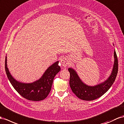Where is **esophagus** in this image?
<instances>
[{"label": "esophagus", "mask_w": 124, "mask_h": 124, "mask_svg": "<svg viewBox=\"0 0 124 124\" xmlns=\"http://www.w3.org/2000/svg\"><path fill=\"white\" fill-rule=\"evenodd\" d=\"M60 62L61 63L62 65L63 66H64V67H65V66H68V65L69 63V60L68 58H66V57H62V58L61 59V60H60Z\"/></svg>", "instance_id": "esophagus-1"}]
</instances>
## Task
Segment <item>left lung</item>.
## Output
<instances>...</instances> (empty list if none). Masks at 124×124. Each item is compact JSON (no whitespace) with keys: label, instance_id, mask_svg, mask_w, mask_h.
Here are the masks:
<instances>
[{"label":"left lung","instance_id":"left-lung-1","mask_svg":"<svg viewBox=\"0 0 124 124\" xmlns=\"http://www.w3.org/2000/svg\"><path fill=\"white\" fill-rule=\"evenodd\" d=\"M114 64L109 77L106 81L95 86H88L81 81L77 72L72 68H69L70 74V85L73 92L80 99L84 101H92L100 97L112 86L115 80L118 72V59L114 51Z\"/></svg>","mask_w":124,"mask_h":124}]
</instances>
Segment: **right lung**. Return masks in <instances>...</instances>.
Wrapping results in <instances>:
<instances>
[{"instance_id": "add662e5", "label": "right lung", "mask_w": 124, "mask_h": 124, "mask_svg": "<svg viewBox=\"0 0 124 124\" xmlns=\"http://www.w3.org/2000/svg\"><path fill=\"white\" fill-rule=\"evenodd\" d=\"M58 63L59 61L53 63L46 69L41 78L31 83H21L12 77L7 68V56L5 59V70L10 83L21 96L28 100L39 101L45 99L49 95L53 79L61 70Z\"/></svg>"}]
</instances>
